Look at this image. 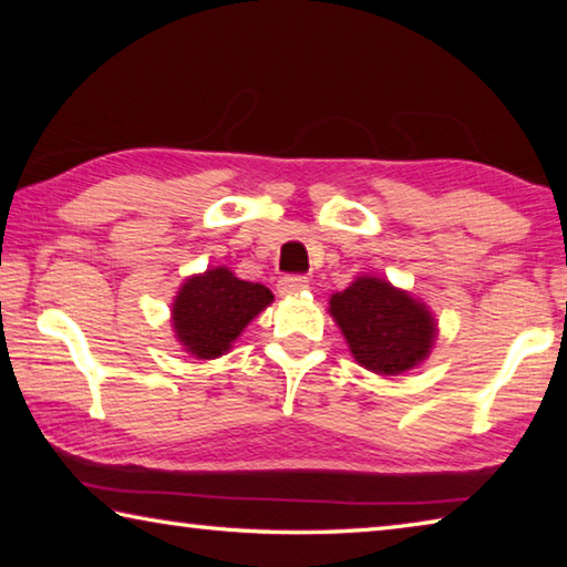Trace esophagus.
Here are the masks:
<instances>
[{
    "mask_svg": "<svg viewBox=\"0 0 567 567\" xmlns=\"http://www.w3.org/2000/svg\"><path fill=\"white\" fill-rule=\"evenodd\" d=\"M307 287H310V282H307L305 277H300V275H290V277H282V280L277 282V292H280L282 297H292V295H300V292H305Z\"/></svg>",
    "mask_w": 567,
    "mask_h": 567,
    "instance_id": "obj_1",
    "label": "esophagus"
}]
</instances>
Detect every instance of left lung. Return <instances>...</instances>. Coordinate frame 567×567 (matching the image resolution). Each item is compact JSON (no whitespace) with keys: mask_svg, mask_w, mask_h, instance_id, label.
I'll use <instances>...</instances> for the list:
<instances>
[{"mask_svg":"<svg viewBox=\"0 0 567 567\" xmlns=\"http://www.w3.org/2000/svg\"><path fill=\"white\" fill-rule=\"evenodd\" d=\"M328 312L354 362L382 378L415 370L435 348L433 310L420 297L375 275H358L334 292Z\"/></svg>","mask_w":567,"mask_h":567,"instance_id":"1","label":"left lung"}]
</instances>
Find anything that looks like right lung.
I'll return each mask as SVG.
<instances>
[{
	"mask_svg": "<svg viewBox=\"0 0 567 567\" xmlns=\"http://www.w3.org/2000/svg\"><path fill=\"white\" fill-rule=\"evenodd\" d=\"M272 292L247 282L225 265L189 275L172 300L169 322L182 350L197 360H215L233 350L245 328L272 305Z\"/></svg>",
	"mask_w": 567,
	"mask_h": 567,
	"instance_id": "1",
	"label": "right lung"
}]
</instances>
